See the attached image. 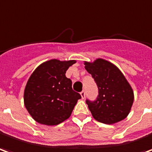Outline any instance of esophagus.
Masks as SVG:
<instances>
[{"instance_id": "obj_1", "label": "esophagus", "mask_w": 152, "mask_h": 152, "mask_svg": "<svg viewBox=\"0 0 152 152\" xmlns=\"http://www.w3.org/2000/svg\"><path fill=\"white\" fill-rule=\"evenodd\" d=\"M81 96H82V98H83V99H84V98H85V96H86V91H81Z\"/></svg>"}]
</instances>
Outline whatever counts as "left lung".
I'll use <instances>...</instances> for the list:
<instances>
[{"label": "left lung", "instance_id": "obj_1", "mask_svg": "<svg viewBox=\"0 0 152 152\" xmlns=\"http://www.w3.org/2000/svg\"><path fill=\"white\" fill-rule=\"evenodd\" d=\"M85 69L98 87L96 99H86L93 117L108 125L125 119L132 107L134 92L122 73L103 59H97L93 63L85 62Z\"/></svg>", "mask_w": 152, "mask_h": 152}]
</instances>
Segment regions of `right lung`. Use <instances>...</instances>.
I'll list each match as a JSON object with an SVG mask.
<instances>
[{
	"label": "right lung",
	"mask_w": 152,
	"mask_h": 152,
	"mask_svg": "<svg viewBox=\"0 0 152 152\" xmlns=\"http://www.w3.org/2000/svg\"><path fill=\"white\" fill-rule=\"evenodd\" d=\"M75 61L50 60L31 75L24 91V104L37 122L56 126L68 119L81 95L72 89L65 73Z\"/></svg>",
	"instance_id": "add662e5"
}]
</instances>
